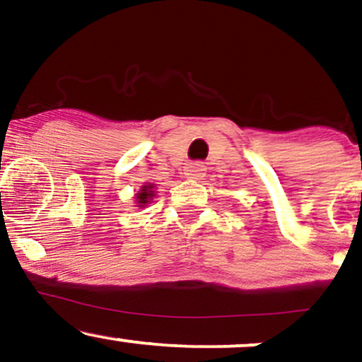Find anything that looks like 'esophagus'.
Returning a JSON list of instances; mask_svg holds the SVG:
<instances>
[{"mask_svg": "<svg viewBox=\"0 0 362 362\" xmlns=\"http://www.w3.org/2000/svg\"><path fill=\"white\" fill-rule=\"evenodd\" d=\"M204 175H206V165L202 162H194L189 163L185 167V177L192 178V180H200Z\"/></svg>", "mask_w": 362, "mask_h": 362, "instance_id": "obj_1", "label": "esophagus"}]
</instances>
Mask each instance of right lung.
Returning <instances> with one entry per match:
<instances>
[{
	"instance_id": "obj_1",
	"label": "right lung",
	"mask_w": 362,
	"mask_h": 362,
	"mask_svg": "<svg viewBox=\"0 0 362 362\" xmlns=\"http://www.w3.org/2000/svg\"><path fill=\"white\" fill-rule=\"evenodd\" d=\"M155 192H153V184H148V185H143L141 190L136 194V199H138V206L143 207L145 204H148L151 200V197H153Z\"/></svg>"
}]
</instances>
